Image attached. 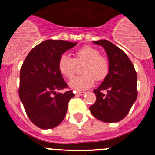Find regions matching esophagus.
Segmentation results:
<instances>
[{
	"instance_id": "obj_1",
	"label": "esophagus",
	"mask_w": 155,
	"mask_h": 155,
	"mask_svg": "<svg viewBox=\"0 0 155 155\" xmlns=\"http://www.w3.org/2000/svg\"><path fill=\"white\" fill-rule=\"evenodd\" d=\"M75 93H76L77 96H80V95H84V94H85V92H84V91H75Z\"/></svg>"
}]
</instances>
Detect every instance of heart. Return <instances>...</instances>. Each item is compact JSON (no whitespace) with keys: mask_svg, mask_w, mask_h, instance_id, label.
<instances>
[{"mask_svg":"<svg viewBox=\"0 0 155 155\" xmlns=\"http://www.w3.org/2000/svg\"><path fill=\"white\" fill-rule=\"evenodd\" d=\"M84 62L81 71L83 74L75 77L70 81L71 88L81 91L91 87L95 80L103 81L109 72V60L100 55L98 50L91 46H84L75 52V59L64 53L58 61V69L65 78H71L75 71L76 62Z\"/></svg>","mask_w":155,"mask_h":155,"instance_id":"heart-1","label":"heart"}]
</instances>
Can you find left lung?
<instances>
[{"label":"left lung","instance_id":"8db88e82","mask_svg":"<svg viewBox=\"0 0 155 155\" xmlns=\"http://www.w3.org/2000/svg\"><path fill=\"white\" fill-rule=\"evenodd\" d=\"M107 53L109 72L93 92L96 101L89 109L91 114L105 123H116L128 114L137 97V76L132 62L121 49L105 39L94 41ZM105 91L106 93H103Z\"/></svg>","mask_w":155,"mask_h":155}]
</instances>
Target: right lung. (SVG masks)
Segmentation results:
<instances>
[{"mask_svg":"<svg viewBox=\"0 0 155 155\" xmlns=\"http://www.w3.org/2000/svg\"><path fill=\"white\" fill-rule=\"evenodd\" d=\"M77 42L48 39L32 49L20 71L18 94L27 116L36 127L52 129L64 120L73 91L58 69L59 58Z\"/></svg>","mask_w":155,"mask_h":155,"instance_id":"right-lung-1","label":"right lung"}]
</instances>
